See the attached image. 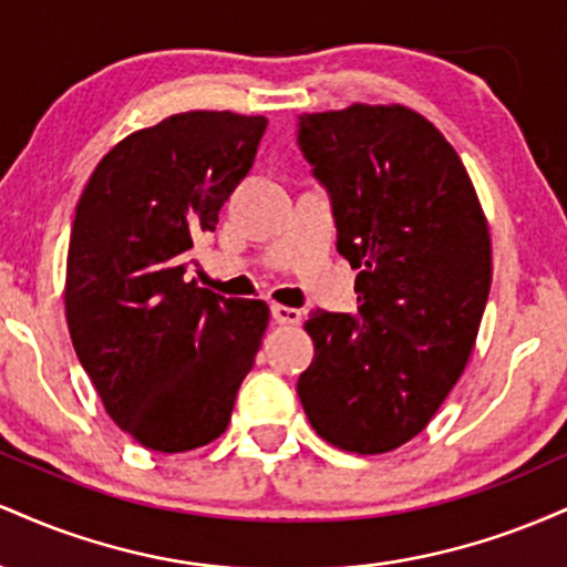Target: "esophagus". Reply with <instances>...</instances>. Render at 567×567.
<instances>
[{"instance_id":"34e87169","label":"esophagus","mask_w":567,"mask_h":567,"mask_svg":"<svg viewBox=\"0 0 567 567\" xmlns=\"http://www.w3.org/2000/svg\"><path fill=\"white\" fill-rule=\"evenodd\" d=\"M271 317L279 324H298L301 322V309H292V306H282V303H271Z\"/></svg>"}]
</instances>
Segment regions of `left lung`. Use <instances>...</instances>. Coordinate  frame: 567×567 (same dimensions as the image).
I'll list each match as a JSON object with an SVG mask.
<instances>
[{
    "mask_svg": "<svg viewBox=\"0 0 567 567\" xmlns=\"http://www.w3.org/2000/svg\"><path fill=\"white\" fill-rule=\"evenodd\" d=\"M298 127L338 252L360 269L354 315L306 320L315 360L298 396L324 442L386 453L424 432L470 362L493 279L487 218L455 148L402 103L301 114Z\"/></svg>",
    "mask_w": 567,
    "mask_h": 567,
    "instance_id": "1",
    "label": "left lung"
}]
</instances>
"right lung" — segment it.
Here are the masks:
<instances>
[{
	"label": "right lung",
	"instance_id": "add662e5",
	"mask_svg": "<svg viewBox=\"0 0 567 567\" xmlns=\"http://www.w3.org/2000/svg\"><path fill=\"white\" fill-rule=\"evenodd\" d=\"M266 116L186 112L122 138L71 226L66 322L103 408L157 453L226 432L269 306L186 279L188 250L256 159Z\"/></svg>",
	"mask_w": 567,
	"mask_h": 567
}]
</instances>
